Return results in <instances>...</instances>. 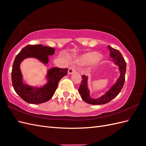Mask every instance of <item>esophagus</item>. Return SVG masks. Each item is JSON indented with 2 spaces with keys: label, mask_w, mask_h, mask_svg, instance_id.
I'll return each instance as SVG.
<instances>
[{
  "label": "esophagus",
  "mask_w": 146,
  "mask_h": 146,
  "mask_svg": "<svg viewBox=\"0 0 146 146\" xmlns=\"http://www.w3.org/2000/svg\"><path fill=\"white\" fill-rule=\"evenodd\" d=\"M75 72V68L74 66H71L69 68L68 70V74H72Z\"/></svg>",
  "instance_id": "1"
}]
</instances>
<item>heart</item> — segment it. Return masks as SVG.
Returning <instances> with one entry per match:
<instances>
[{"instance_id":"obj_1","label":"heart","mask_w":146,"mask_h":146,"mask_svg":"<svg viewBox=\"0 0 146 146\" xmlns=\"http://www.w3.org/2000/svg\"><path fill=\"white\" fill-rule=\"evenodd\" d=\"M101 58V55L96 52H90L83 54L77 59V63L84 65L90 63H96Z\"/></svg>"}]
</instances>
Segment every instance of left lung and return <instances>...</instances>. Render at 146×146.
<instances>
[{
    "mask_svg": "<svg viewBox=\"0 0 146 146\" xmlns=\"http://www.w3.org/2000/svg\"><path fill=\"white\" fill-rule=\"evenodd\" d=\"M110 52L111 61L115 66L118 67L119 77L117 78L115 83L105 92V93L98 98H92L90 95V90L88 86V77L82 76V82L79 87L78 92L80 94L82 99L85 102L92 105H103L108 103L119 94L122 89L125 82V75L126 72L127 64L124 58L122 57L121 52L118 50L113 48L111 46H108Z\"/></svg>",
    "mask_w": 146,
    "mask_h": 146,
    "instance_id": "8db88e82",
    "label": "left lung"
}]
</instances>
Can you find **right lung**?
I'll return each mask as SVG.
<instances>
[{
	"label": "right lung",
	"mask_w": 146,
	"mask_h": 146,
	"mask_svg": "<svg viewBox=\"0 0 146 146\" xmlns=\"http://www.w3.org/2000/svg\"><path fill=\"white\" fill-rule=\"evenodd\" d=\"M54 53L55 48L53 47L41 44L28 45L16 55L11 72L12 84L16 93L26 102L39 104L49 100L54 96L59 81L67 75L68 69L50 68L47 71L44 85L32 86L24 80L20 69L21 63L26 58H33L47 66L48 56L53 55Z\"/></svg>",
	"instance_id": "add662e5"
}]
</instances>
